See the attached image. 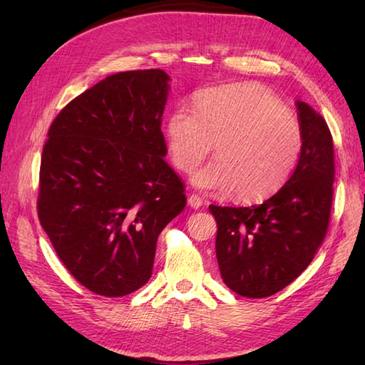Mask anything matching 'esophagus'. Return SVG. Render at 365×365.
Returning a JSON list of instances; mask_svg holds the SVG:
<instances>
[{"label":"esophagus","mask_w":365,"mask_h":365,"mask_svg":"<svg viewBox=\"0 0 365 365\" xmlns=\"http://www.w3.org/2000/svg\"><path fill=\"white\" fill-rule=\"evenodd\" d=\"M188 205L191 207V208H200V205H202V199H200L199 196H196V195H191L190 197H188Z\"/></svg>","instance_id":"obj_1"}]
</instances>
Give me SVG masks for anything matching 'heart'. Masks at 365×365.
Instances as JSON below:
<instances>
[{"mask_svg":"<svg viewBox=\"0 0 365 365\" xmlns=\"http://www.w3.org/2000/svg\"><path fill=\"white\" fill-rule=\"evenodd\" d=\"M165 135L174 165L190 173L215 143L216 158L191 177L197 190H234L242 202L273 195L289 180L302 150L299 122L265 86L235 83L200 92L196 110L177 105Z\"/></svg>","mask_w":365,"mask_h":365,"instance_id":"heart-1","label":"heart"}]
</instances>
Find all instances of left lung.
I'll return each mask as SVG.
<instances>
[{"instance_id": "left-lung-1", "label": "left lung", "mask_w": 365, "mask_h": 365, "mask_svg": "<svg viewBox=\"0 0 365 365\" xmlns=\"http://www.w3.org/2000/svg\"><path fill=\"white\" fill-rule=\"evenodd\" d=\"M297 108L302 150L281 190L257 205L208 207L218 224L222 281L246 298H267L292 284L328 230L336 173L332 136L312 106L298 100Z\"/></svg>"}]
</instances>
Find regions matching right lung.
I'll list each match as a JSON object with an SVG mask.
<instances>
[{
	"mask_svg": "<svg viewBox=\"0 0 365 365\" xmlns=\"http://www.w3.org/2000/svg\"><path fill=\"white\" fill-rule=\"evenodd\" d=\"M169 75L119 72L73 98L48 130L38 220L81 285L125 297L152 276L160 232L187 205L165 161Z\"/></svg>",
	"mask_w": 365,
	"mask_h": 365,
	"instance_id": "1",
	"label": "right lung"
}]
</instances>
